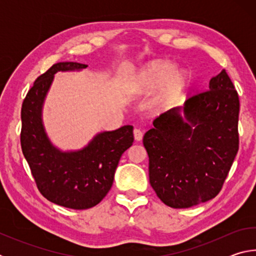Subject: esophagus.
Listing matches in <instances>:
<instances>
[{
    "label": "esophagus",
    "mask_w": 256,
    "mask_h": 256,
    "mask_svg": "<svg viewBox=\"0 0 256 256\" xmlns=\"http://www.w3.org/2000/svg\"><path fill=\"white\" fill-rule=\"evenodd\" d=\"M133 134H134V138H136V141H140V140H142V136H144V133H142L141 130H138V128H134Z\"/></svg>",
    "instance_id": "obj_1"
}]
</instances>
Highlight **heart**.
<instances>
[{
  "label": "heart",
  "instance_id": "b5f03b06",
  "mask_svg": "<svg viewBox=\"0 0 256 256\" xmlns=\"http://www.w3.org/2000/svg\"><path fill=\"white\" fill-rule=\"evenodd\" d=\"M190 76L186 71H177L175 64L166 60H156L146 66L134 80L136 92H152L164 86V100L172 102L188 88Z\"/></svg>",
  "mask_w": 256,
  "mask_h": 256
}]
</instances>
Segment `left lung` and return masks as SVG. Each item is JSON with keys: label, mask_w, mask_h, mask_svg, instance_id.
Here are the masks:
<instances>
[{"label": "left lung", "mask_w": 256, "mask_h": 256, "mask_svg": "<svg viewBox=\"0 0 256 256\" xmlns=\"http://www.w3.org/2000/svg\"><path fill=\"white\" fill-rule=\"evenodd\" d=\"M164 112L144 136L149 180L164 204L184 209L218 196L235 159L240 98L226 70L183 107Z\"/></svg>", "instance_id": "1"}]
</instances>
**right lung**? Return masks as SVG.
Here are the masks:
<instances>
[{"instance_id":"1","label":"right lung","mask_w":256,"mask_h":256,"mask_svg":"<svg viewBox=\"0 0 256 256\" xmlns=\"http://www.w3.org/2000/svg\"><path fill=\"white\" fill-rule=\"evenodd\" d=\"M88 66L60 62L34 81L21 107V149L40 192L47 200L74 210L97 206L114 182L125 150L132 146L133 126L102 132L84 149L63 152L50 144L42 120L46 94L58 71H78Z\"/></svg>"}]
</instances>
